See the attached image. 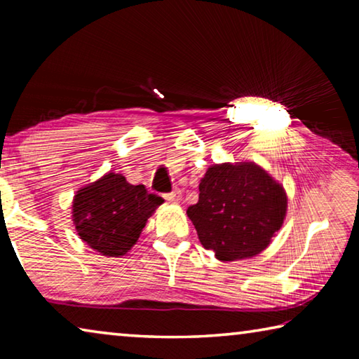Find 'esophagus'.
<instances>
[{
	"instance_id": "1",
	"label": "esophagus",
	"mask_w": 359,
	"mask_h": 359,
	"mask_svg": "<svg viewBox=\"0 0 359 359\" xmlns=\"http://www.w3.org/2000/svg\"><path fill=\"white\" fill-rule=\"evenodd\" d=\"M165 199H166V201H169V203H179L180 199H182V191L179 190V188H175L174 191L165 194Z\"/></svg>"
}]
</instances>
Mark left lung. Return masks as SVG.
<instances>
[{"label": "left lung", "instance_id": "1", "mask_svg": "<svg viewBox=\"0 0 359 359\" xmlns=\"http://www.w3.org/2000/svg\"><path fill=\"white\" fill-rule=\"evenodd\" d=\"M282 184L255 161L212 165L199 182V199L187 209L199 242L220 261L257 257L287 217Z\"/></svg>", "mask_w": 359, "mask_h": 359}]
</instances>
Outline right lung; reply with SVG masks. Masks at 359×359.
I'll return each mask as SVG.
<instances>
[{
	"instance_id": "right-lung-1",
	"label": "right lung",
	"mask_w": 359,
	"mask_h": 359,
	"mask_svg": "<svg viewBox=\"0 0 359 359\" xmlns=\"http://www.w3.org/2000/svg\"><path fill=\"white\" fill-rule=\"evenodd\" d=\"M165 199L131 185L125 175L107 172L77 190L72 199V222L85 244L102 257H123L158 205Z\"/></svg>"
}]
</instances>
